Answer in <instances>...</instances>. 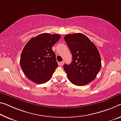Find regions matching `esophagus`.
<instances>
[{
  "label": "esophagus",
  "mask_w": 121,
  "mask_h": 121,
  "mask_svg": "<svg viewBox=\"0 0 121 121\" xmlns=\"http://www.w3.org/2000/svg\"><path fill=\"white\" fill-rule=\"evenodd\" d=\"M64 63H65L64 61H61V62H60V66H63V65L64 64Z\"/></svg>",
  "instance_id": "esophagus-1"
}]
</instances>
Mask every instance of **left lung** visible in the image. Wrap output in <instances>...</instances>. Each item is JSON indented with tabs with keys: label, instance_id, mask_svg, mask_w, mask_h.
I'll list each match as a JSON object with an SVG mask.
<instances>
[{
	"label": "left lung",
	"instance_id": "left-lung-1",
	"mask_svg": "<svg viewBox=\"0 0 121 121\" xmlns=\"http://www.w3.org/2000/svg\"><path fill=\"white\" fill-rule=\"evenodd\" d=\"M72 55L70 65L65 64L64 69L68 80L76 86H85L95 79L101 67V60L97 47L82 33L65 36Z\"/></svg>",
	"mask_w": 121,
	"mask_h": 121
}]
</instances>
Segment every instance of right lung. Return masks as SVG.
<instances>
[{"label":"right lung","instance_id":"obj_1","mask_svg":"<svg viewBox=\"0 0 121 121\" xmlns=\"http://www.w3.org/2000/svg\"><path fill=\"white\" fill-rule=\"evenodd\" d=\"M60 38L57 34H40L30 39L25 46L20 65L25 75L30 81L42 84L52 76L58 66L52 47Z\"/></svg>","mask_w":121,"mask_h":121}]
</instances>
